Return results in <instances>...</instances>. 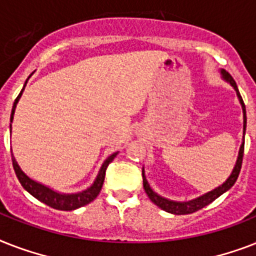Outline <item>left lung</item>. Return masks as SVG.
<instances>
[{"mask_svg":"<svg viewBox=\"0 0 256 256\" xmlns=\"http://www.w3.org/2000/svg\"><path fill=\"white\" fill-rule=\"evenodd\" d=\"M222 74L223 77L226 78L227 81L230 82L231 85L234 86V88L236 90V94L239 96V100H240V104H242V108H243V128L246 130V124H247V118H246V106H244V102L242 100V96H240V92L238 90V86L235 84L234 78L231 77L230 73L226 72V70H222ZM243 154H244V140H243L242 146H240V150H239V156H238V160H236V164H235L234 170L231 172L230 178L227 179L226 182L223 183L222 186H219L218 188H215L214 191H210L208 194L203 195L200 198H196L194 200H190V202H172V200H168V199H164L162 196H160L158 194H156L154 191L150 188L148 186V180H146V176L144 174V170H142V178H144V188L146 191V194L150 198L152 203H156V206L160 207L162 210L168 211V212H171V214H175V215H186V214H192L195 211L200 210L203 208L204 206H207L208 203H211L212 200L220 196V195L227 191L228 188L234 186V183L236 182V179H238V175L240 172V168H242V160H243Z\"/></svg>","mask_w":256,"mask_h":256,"instance_id":"1","label":"left lung"}]
</instances>
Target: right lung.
I'll use <instances>...</instances> for the list:
<instances>
[{
	"label": "right lung",
	"mask_w": 256,
	"mask_h": 256,
	"mask_svg": "<svg viewBox=\"0 0 256 256\" xmlns=\"http://www.w3.org/2000/svg\"><path fill=\"white\" fill-rule=\"evenodd\" d=\"M28 82V80H26ZM26 85V84H25ZM25 88V86H24ZM24 88L21 90V92L18 94V96L14 100L13 108H12V116H10V122L13 120V116H14V110H16V106H17V102L20 100V96H21L22 92H24ZM116 152L112 154V156H108V160H104V164H102V168L100 170V174L96 176V182L92 183V186L88 190L82 191V192H78V194H58L56 191L50 190L44 184H40V183L34 182L32 179L22 172V170L20 168V166L17 164L16 160H14V156H12V162H13V168L16 171V175H17L18 180L22 184V187L25 188L28 192L33 195L34 198H37L38 200H41L42 203H45L49 207H53L56 210H62V211H72L76 210L78 207H82L88 204V203L92 202L94 199L98 196V194L100 192V188H102V184H104V175H106V168L112 162V160L116 158Z\"/></svg>",
	"instance_id": "add662e5"
}]
</instances>
